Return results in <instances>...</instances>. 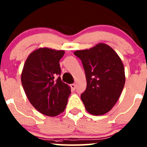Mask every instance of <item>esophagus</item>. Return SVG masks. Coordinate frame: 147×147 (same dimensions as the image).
Wrapping results in <instances>:
<instances>
[{
  "mask_svg": "<svg viewBox=\"0 0 147 147\" xmlns=\"http://www.w3.org/2000/svg\"><path fill=\"white\" fill-rule=\"evenodd\" d=\"M70 86H71V90H73V91H74V90H76V85H75V84H71Z\"/></svg>",
  "mask_w": 147,
  "mask_h": 147,
  "instance_id": "esophagus-1",
  "label": "esophagus"
}]
</instances>
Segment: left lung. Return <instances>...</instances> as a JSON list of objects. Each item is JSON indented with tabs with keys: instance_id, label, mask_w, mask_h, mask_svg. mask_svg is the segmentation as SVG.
<instances>
[{
	"instance_id": "8db88e82",
	"label": "left lung",
	"mask_w": 147,
	"mask_h": 147,
	"mask_svg": "<svg viewBox=\"0 0 147 147\" xmlns=\"http://www.w3.org/2000/svg\"><path fill=\"white\" fill-rule=\"evenodd\" d=\"M74 53L81 60L85 69L87 88L80 98L85 109L92 115H105L116 104L124 87L122 61L104 43Z\"/></svg>"
}]
</instances>
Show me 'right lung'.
<instances>
[{"label":"right lung","instance_id":"right-lung-1","mask_svg":"<svg viewBox=\"0 0 147 147\" xmlns=\"http://www.w3.org/2000/svg\"><path fill=\"white\" fill-rule=\"evenodd\" d=\"M65 51L43 47L28 55L21 72V83L32 106L43 115L55 117L63 113L71 87L58 76L59 61Z\"/></svg>","mask_w":147,"mask_h":147}]
</instances>
